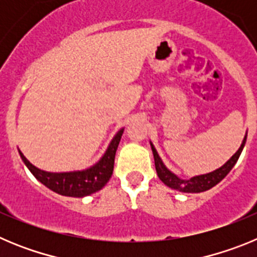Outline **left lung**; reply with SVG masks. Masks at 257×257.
Masks as SVG:
<instances>
[{
  "mask_svg": "<svg viewBox=\"0 0 257 257\" xmlns=\"http://www.w3.org/2000/svg\"><path fill=\"white\" fill-rule=\"evenodd\" d=\"M246 138L247 136H244L243 142H242V144H240L237 153L231 157L230 160H229L225 165L221 166L220 169L215 170V171L210 172V174L194 176V178L189 179V180H183V179L178 178L175 174H172L170 170H167V167L163 165L162 160H161L158 153H157L156 148H154L153 144L151 143L152 151H153V156H154V165H156L157 175H158V178L162 180V183H165L167 187L172 188V189L180 190V192H184V193L205 192V190L211 189V188L215 187L217 183H220V181H221L222 179L225 178L226 175L229 174V171L233 169V166L237 163L240 153H242V151H243V147L244 144H246Z\"/></svg>",
  "mask_w": 257,
  "mask_h": 257,
  "instance_id": "obj_1",
  "label": "left lung"
}]
</instances>
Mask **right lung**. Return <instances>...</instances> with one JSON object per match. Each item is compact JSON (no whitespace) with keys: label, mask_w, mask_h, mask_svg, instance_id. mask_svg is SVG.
I'll return each mask as SVG.
<instances>
[{"label":"right lung","mask_w":257,"mask_h":257,"mask_svg":"<svg viewBox=\"0 0 257 257\" xmlns=\"http://www.w3.org/2000/svg\"><path fill=\"white\" fill-rule=\"evenodd\" d=\"M123 134V128L117 133V135L113 138L112 143L109 144L108 151L103 156L99 162L95 166L90 167L83 171H73V172H46L37 169L36 166L32 165L26 157L23 156L19 151L23 162L29 169V171L33 174L38 181L44 184L45 187L54 192L59 193L61 196L68 197H85L88 194L100 190L101 188L109 181L113 174V167H114V157L115 151L118 148L121 136Z\"/></svg>","instance_id":"1"}]
</instances>
